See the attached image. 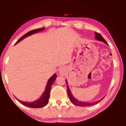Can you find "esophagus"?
Masks as SVG:
<instances>
[{
	"mask_svg": "<svg viewBox=\"0 0 126 126\" xmlns=\"http://www.w3.org/2000/svg\"><path fill=\"white\" fill-rule=\"evenodd\" d=\"M66 67H62L60 69H59V74H60L61 76H64V74H65V72H66Z\"/></svg>",
	"mask_w": 126,
	"mask_h": 126,
	"instance_id": "34e87169",
	"label": "esophagus"
}]
</instances>
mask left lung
Returning <instances> with one entry per match:
<instances>
[{
	"label": "left lung",
	"mask_w": 126,
	"mask_h": 126,
	"mask_svg": "<svg viewBox=\"0 0 126 126\" xmlns=\"http://www.w3.org/2000/svg\"><path fill=\"white\" fill-rule=\"evenodd\" d=\"M95 33V37L96 38L97 40H99V41H101V42H103L104 43H105L106 44H107L108 45V44L107 43V42L106 41V40L104 39L103 38V37L99 33H97V32H94ZM65 82L67 83V92H68V97L69 98V99L71 100V101L72 103H73L74 104H75L76 106H81V107H87V106H93V105H94V104H97L100 101H101L102 99H103L104 97L102 98V99H101L99 101H95V102H91V103H89V102H81V101H78L77 99H76L75 98H74L73 95L72 94V93L71 92V91H70V89L69 88V87L68 86V83H67V80H65Z\"/></svg>",
	"instance_id": "obj_1"
}]
</instances>
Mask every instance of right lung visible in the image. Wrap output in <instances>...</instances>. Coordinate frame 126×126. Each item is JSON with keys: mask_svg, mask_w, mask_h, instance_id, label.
I'll return each instance as SVG.
<instances>
[{"mask_svg": "<svg viewBox=\"0 0 126 126\" xmlns=\"http://www.w3.org/2000/svg\"><path fill=\"white\" fill-rule=\"evenodd\" d=\"M44 29V28H42L34 29V30H33V31L29 32H28L27 33L25 34L22 36V37L16 42V43L19 42L20 40H22V39H24V38L28 37V36H29L32 34H33L37 33L38 32L43 31ZM56 77H57V74H53V76L51 77L49 79L47 84L45 91H44V92L43 94L42 97H40L39 99H38L36 101H34L33 102H22V101H19V100H18V101L21 104H22L23 105L28 107H31V108H42V107H43L44 106H46L47 104H48L49 102V98L50 91L51 87H52V84H53V83H54V82L55 81V79H56Z\"/></svg>", "mask_w": 126, "mask_h": 126, "instance_id": "1", "label": "right lung"}]
</instances>
